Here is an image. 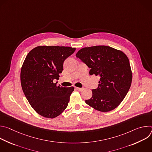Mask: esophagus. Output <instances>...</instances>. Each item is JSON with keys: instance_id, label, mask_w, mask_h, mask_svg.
I'll return each mask as SVG.
<instances>
[{"instance_id": "34e87169", "label": "esophagus", "mask_w": 152, "mask_h": 152, "mask_svg": "<svg viewBox=\"0 0 152 152\" xmlns=\"http://www.w3.org/2000/svg\"><path fill=\"white\" fill-rule=\"evenodd\" d=\"M75 89L76 90H77V91H82L83 90V88H79V87H75Z\"/></svg>"}]
</instances>
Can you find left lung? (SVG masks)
<instances>
[{"label":"left lung","mask_w":152,"mask_h":152,"mask_svg":"<svg viewBox=\"0 0 152 152\" xmlns=\"http://www.w3.org/2000/svg\"><path fill=\"white\" fill-rule=\"evenodd\" d=\"M76 56L90 68V75L100 77L97 88L92 90L91 98L85 103L103 113L114 110L126 97L132 83L127 56L121 50L106 46L82 48Z\"/></svg>","instance_id":"8db88e82"}]
</instances>
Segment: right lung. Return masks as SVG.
Returning <instances> with one entry per match:
<instances>
[{"mask_svg": "<svg viewBox=\"0 0 152 152\" xmlns=\"http://www.w3.org/2000/svg\"><path fill=\"white\" fill-rule=\"evenodd\" d=\"M76 49L39 46L31 50L22 65L20 80L23 91L33 109L40 115L53 118L68 106L73 86H57L64 61Z\"/></svg>", "mask_w": 152, "mask_h": 152, "instance_id": "right-lung-1", "label": "right lung"}]
</instances>
